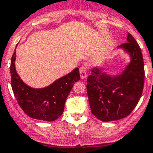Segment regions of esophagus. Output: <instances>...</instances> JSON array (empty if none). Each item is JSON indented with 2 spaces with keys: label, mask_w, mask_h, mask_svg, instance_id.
Segmentation results:
<instances>
[{
  "label": "esophagus",
  "mask_w": 153,
  "mask_h": 153,
  "mask_svg": "<svg viewBox=\"0 0 153 153\" xmlns=\"http://www.w3.org/2000/svg\"><path fill=\"white\" fill-rule=\"evenodd\" d=\"M86 73H87V67L86 65H82L79 68V74H80V77L82 79L86 78Z\"/></svg>",
  "instance_id": "obj_1"
}]
</instances>
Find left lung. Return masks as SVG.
<instances>
[{"label":"left lung","instance_id":"1","mask_svg":"<svg viewBox=\"0 0 153 153\" xmlns=\"http://www.w3.org/2000/svg\"><path fill=\"white\" fill-rule=\"evenodd\" d=\"M123 48L131 62L116 76L93 68L87 78V94L91 113L103 122L119 120L128 116L139 102L144 84V64L139 45L131 34Z\"/></svg>","mask_w":153,"mask_h":153}]
</instances>
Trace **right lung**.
Returning <instances> with one entry per match:
<instances>
[{"instance_id": "1", "label": "right lung", "mask_w": 153, "mask_h": 153, "mask_svg": "<svg viewBox=\"0 0 153 153\" xmlns=\"http://www.w3.org/2000/svg\"><path fill=\"white\" fill-rule=\"evenodd\" d=\"M16 54L15 51L11 59L10 74L12 89L19 105L29 117L43 121H55L63 113L65 101L74 82L80 79L79 69L76 68L49 86L33 88L26 85L17 74Z\"/></svg>"}]
</instances>
